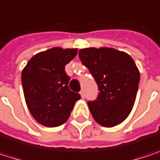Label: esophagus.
I'll list each match as a JSON object with an SVG mask.
<instances>
[{
	"label": "esophagus",
	"instance_id": "obj_1",
	"mask_svg": "<svg viewBox=\"0 0 160 160\" xmlns=\"http://www.w3.org/2000/svg\"><path fill=\"white\" fill-rule=\"evenodd\" d=\"M80 95H81V97H82V98H84V97H85V92H84V91H83V90H81V91H80Z\"/></svg>",
	"mask_w": 160,
	"mask_h": 160
}]
</instances>
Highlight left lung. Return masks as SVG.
Listing matches in <instances>:
<instances>
[{"label":"left lung","mask_w":160,"mask_h":160,"mask_svg":"<svg viewBox=\"0 0 160 160\" xmlns=\"http://www.w3.org/2000/svg\"><path fill=\"white\" fill-rule=\"evenodd\" d=\"M79 56L98 86L96 99L88 101L93 118L108 128L121 123L132 109L140 82L133 59L113 48L81 49Z\"/></svg>","instance_id":"1"}]
</instances>
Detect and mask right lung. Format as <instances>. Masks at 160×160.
<instances>
[{
	"label": "right lung",
	"instance_id": "add662e5",
	"mask_svg": "<svg viewBox=\"0 0 160 160\" xmlns=\"http://www.w3.org/2000/svg\"><path fill=\"white\" fill-rule=\"evenodd\" d=\"M77 49L52 48L37 53L22 71L23 92L28 110L40 124L57 127L65 123L80 94L68 88L65 67Z\"/></svg>",
	"mask_w": 160,
	"mask_h": 160
}]
</instances>
